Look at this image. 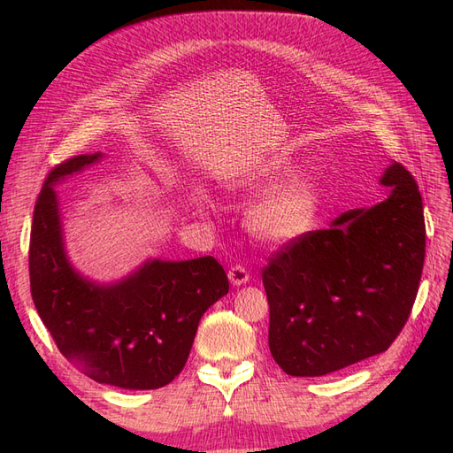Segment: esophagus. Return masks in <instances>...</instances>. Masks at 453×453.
<instances>
[{
  "instance_id": "esophagus-1",
  "label": "esophagus",
  "mask_w": 453,
  "mask_h": 453,
  "mask_svg": "<svg viewBox=\"0 0 453 453\" xmlns=\"http://www.w3.org/2000/svg\"><path fill=\"white\" fill-rule=\"evenodd\" d=\"M228 280H230V283L234 285V287L245 285V283L250 281V272H248V268H245V266L236 265V266H232L228 270Z\"/></svg>"
}]
</instances>
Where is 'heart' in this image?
<instances>
[{
  "label": "heart",
  "instance_id": "heart-1",
  "mask_svg": "<svg viewBox=\"0 0 453 453\" xmlns=\"http://www.w3.org/2000/svg\"><path fill=\"white\" fill-rule=\"evenodd\" d=\"M293 166H272L232 183L238 193H263L271 188L251 205L245 221L251 234L266 245H287L303 238L321 208L323 180L319 173L303 172L286 180Z\"/></svg>",
  "mask_w": 453,
  "mask_h": 453
}]
</instances>
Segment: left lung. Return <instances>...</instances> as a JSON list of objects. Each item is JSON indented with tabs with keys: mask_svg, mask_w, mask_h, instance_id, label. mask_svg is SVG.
<instances>
[{
	"mask_svg": "<svg viewBox=\"0 0 453 453\" xmlns=\"http://www.w3.org/2000/svg\"><path fill=\"white\" fill-rule=\"evenodd\" d=\"M388 198L340 213L270 258L268 346L289 376H325L386 351L412 311L425 260L419 188L393 162Z\"/></svg>",
	"mask_w": 453,
	"mask_h": 453,
	"instance_id": "obj_1",
	"label": "left lung"
}]
</instances>
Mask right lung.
<instances>
[{"instance_id":"add662e5","label":"right lung","mask_w":453,"mask_h":453,"mask_svg":"<svg viewBox=\"0 0 453 453\" xmlns=\"http://www.w3.org/2000/svg\"><path fill=\"white\" fill-rule=\"evenodd\" d=\"M102 158L65 160L41 188L30 234L32 298L60 353L81 372L122 389H158L183 370L202 315L228 293V278L213 257L149 258L111 283L83 276L65 251L54 185Z\"/></svg>"}]
</instances>
